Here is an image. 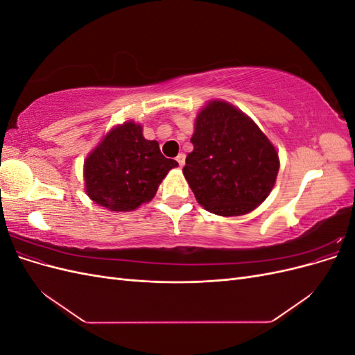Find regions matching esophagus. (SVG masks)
Listing matches in <instances>:
<instances>
[{"mask_svg": "<svg viewBox=\"0 0 355 355\" xmlns=\"http://www.w3.org/2000/svg\"><path fill=\"white\" fill-rule=\"evenodd\" d=\"M176 161H178L179 167H184V164H185V155H184V154H179V155L176 157Z\"/></svg>", "mask_w": 355, "mask_h": 355, "instance_id": "esophagus-1", "label": "esophagus"}]
</instances>
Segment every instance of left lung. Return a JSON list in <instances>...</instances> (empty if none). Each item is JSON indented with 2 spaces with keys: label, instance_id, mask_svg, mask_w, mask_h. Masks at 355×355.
I'll return each mask as SVG.
<instances>
[{
  "label": "left lung",
  "instance_id": "1",
  "mask_svg": "<svg viewBox=\"0 0 355 355\" xmlns=\"http://www.w3.org/2000/svg\"><path fill=\"white\" fill-rule=\"evenodd\" d=\"M184 175L201 206L219 216L256 209L275 184L278 154L249 116L213 101L196 120Z\"/></svg>",
  "mask_w": 355,
  "mask_h": 355
}]
</instances>
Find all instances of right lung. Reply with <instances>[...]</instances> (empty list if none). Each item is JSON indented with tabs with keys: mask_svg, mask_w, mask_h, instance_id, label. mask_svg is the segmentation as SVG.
Here are the masks:
<instances>
[{
	"mask_svg": "<svg viewBox=\"0 0 355 355\" xmlns=\"http://www.w3.org/2000/svg\"><path fill=\"white\" fill-rule=\"evenodd\" d=\"M176 166L161 154L158 142L146 141L141 124L125 123L112 128L85 159V192L108 210L130 211L151 201Z\"/></svg>",
	"mask_w": 355,
	"mask_h": 355,
	"instance_id": "add662e5",
	"label": "right lung"
}]
</instances>
